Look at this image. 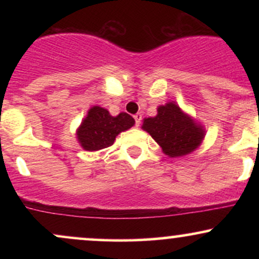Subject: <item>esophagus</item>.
<instances>
[{
	"label": "esophagus",
	"mask_w": 259,
	"mask_h": 259,
	"mask_svg": "<svg viewBox=\"0 0 259 259\" xmlns=\"http://www.w3.org/2000/svg\"><path fill=\"white\" fill-rule=\"evenodd\" d=\"M134 119H135V125L136 126H139L140 125V123H141V119H142V115L141 114H135L134 115Z\"/></svg>",
	"instance_id": "1"
}]
</instances>
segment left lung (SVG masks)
<instances>
[{
  "mask_svg": "<svg viewBox=\"0 0 259 259\" xmlns=\"http://www.w3.org/2000/svg\"><path fill=\"white\" fill-rule=\"evenodd\" d=\"M142 129L154 139L168 157L191 153L201 145L206 132L174 102L157 108L156 117L145 118Z\"/></svg>",
  "mask_w": 259,
  "mask_h": 259,
  "instance_id": "obj_1",
  "label": "left lung"
}]
</instances>
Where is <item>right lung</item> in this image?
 I'll return each mask as SVG.
<instances>
[{"instance_id":"obj_1","label":"right lung","mask_w":259,"mask_h":259,"mask_svg":"<svg viewBox=\"0 0 259 259\" xmlns=\"http://www.w3.org/2000/svg\"><path fill=\"white\" fill-rule=\"evenodd\" d=\"M135 120L127 113H119L117 117L107 109L94 106L76 130V138L85 151H99L112 146L118 134L130 129Z\"/></svg>"}]
</instances>
